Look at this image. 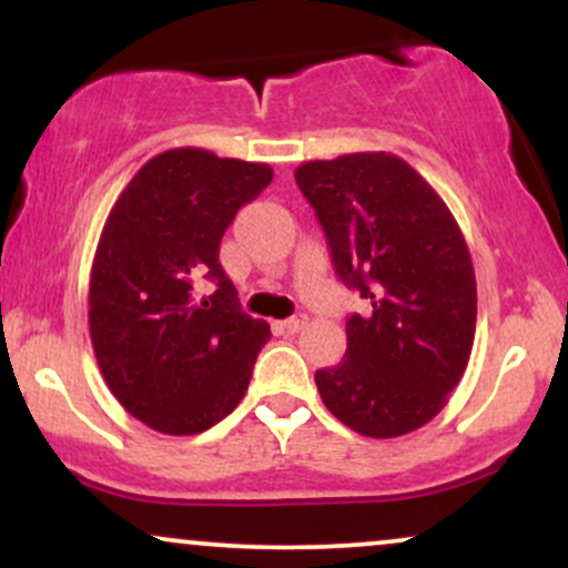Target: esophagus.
I'll use <instances>...</instances> for the list:
<instances>
[{
	"mask_svg": "<svg viewBox=\"0 0 568 568\" xmlns=\"http://www.w3.org/2000/svg\"><path fill=\"white\" fill-rule=\"evenodd\" d=\"M304 325H306V315H293V317H288V321L280 323V328H283L285 334H298Z\"/></svg>",
	"mask_w": 568,
	"mask_h": 568,
	"instance_id": "esophagus-1",
	"label": "esophagus"
}]
</instances>
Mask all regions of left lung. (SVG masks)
<instances>
[{
    "mask_svg": "<svg viewBox=\"0 0 568 568\" xmlns=\"http://www.w3.org/2000/svg\"><path fill=\"white\" fill-rule=\"evenodd\" d=\"M338 280L366 298L347 352L315 374L325 408L368 438H397L446 406L473 352L478 291L465 234L406 160L357 152L296 168Z\"/></svg>",
    "mask_w": 568,
    "mask_h": 568,
    "instance_id": "8db88e82",
    "label": "left lung"
}]
</instances>
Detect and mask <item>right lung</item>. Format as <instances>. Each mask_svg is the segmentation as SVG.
Wrapping results in <instances>:
<instances>
[{
	"label": "right lung",
	"mask_w": 568,
	"mask_h": 568,
	"mask_svg": "<svg viewBox=\"0 0 568 568\" xmlns=\"http://www.w3.org/2000/svg\"><path fill=\"white\" fill-rule=\"evenodd\" d=\"M264 162L168 149L116 197L90 272V338L120 406L165 435H197L243 400L270 325L240 310L219 245L272 181ZM214 283L211 297L199 283Z\"/></svg>",
	"instance_id": "1"
}]
</instances>
